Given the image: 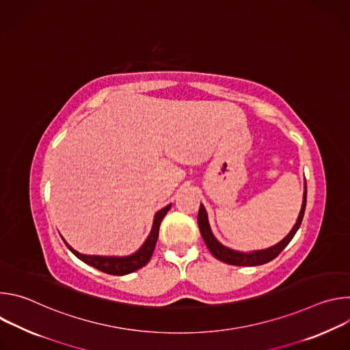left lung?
Listing matches in <instances>:
<instances>
[{
  "instance_id": "obj_1",
  "label": "left lung",
  "mask_w": 350,
  "mask_h": 350,
  "mask_svg": "<svg viewBox=\"0 0 350 350\" xmlns=\"http://www.w3.org/2000/svg\"><path fill=\"white\" fill-rule=\"evenodd\" d=\"M306 193H308V189L305 187L302 209H301V213H299V217H297L296 224L293 226L292 231L281 242H278L277 245H274L269 249H265V251H256V252H252V254H242V252L231 251V249L223 246L213 237V234L211 231V227H209L206 211L202 205L199 206V212H198V226H199V230H201L202 238H204L208 249L216 259H219V260H221L227 265H232V266H260V265L269 263L270 260L275 259L281 254L282 249L291 242V239L296 234L297 228L301 227V223H302V219H304V215H305V209H306Z\"/></svg>"
}]
</instances>
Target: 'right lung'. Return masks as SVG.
I'll use <instances>...</instances> for the list:
<instances>
[{
    "mask_svg": "<svg viewBox=\"0 0 350 350\" xmlns=\"http://www.w3.org/2000/svg\"><path fill=\"white\" fill-rule=\"evenodd\" d=\"M172 208V205H167L166 208H163L162 211H159L155 216L154 220V226H152V231L149 234L148 239L145 241V243L139 247V251H137L134 255L131 256H126V258H103V256H87V255H81L79 252H76L75 249H72L68 243L66 246L70 249L72 254L79 258L80 260H83L84 263L92 266L94 269L104 271L107 274H112V275H124V274H130L141 267H144L149 259H151L154 249L159 237V227L161 223L165 217V215L169 212V209Z\"/></svg>",
    "mask_w": 350,
    "mask_h": 350,
    "instance_id": "1",
    "label": "right lung"
}]
</instances>
